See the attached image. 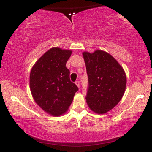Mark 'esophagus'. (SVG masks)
<instances>
[{"label": "esophagus", "mask_w": 152, "mask_h": 152, "mask_svg": "<svg viewBox=\"0 0 152 152\" xmlns=\"http://www.w3.org/2000/svg\"><path fill=\"white\" fill-rule=\"evenodd\" d=\"M75 84L77 85V86L79 88H80V81H78V80H77L76 82H75Z\"/></svg>", "instance_id": "1"}]
</instances>
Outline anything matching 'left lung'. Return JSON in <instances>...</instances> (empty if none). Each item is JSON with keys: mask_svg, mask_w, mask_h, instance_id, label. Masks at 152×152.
I'll return each instance as SVG.
<instances>
[{"mask_svg": "<svg viewBox=\"0 0 152 152\" xmlns=\"http://www.w3.org/2000/svg\"><path fill=\"white\" fill-rule=\"evenodd\" d=\"M83 57L88 82L86 102L95 113H107L123 96L126 84L125 72L118 62L104 51L84 52Z\"/></svg>", "mask_w": 152, "mask_h": 152, "instance_id": "8db88e82", "label": "left lung"}]
</instances>
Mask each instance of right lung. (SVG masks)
I'll use <instances>...</instances> for the list:
<instances>
[{
	"label": "right lung",
	"instance_id": "1",
	"mask_svg": "<svg viewBox=\"0 0 152 152\" xmlns=\"http://www.w3.org/2000/svg\"><path fill=\"white\" fill-rule=\"evenodd\" d=\"M72 51L53 48L36 62L31 70L30 87L36 103L47 113L59 116L72 103L78 87L70 80L66 62Z\"/></svg>",
	"mask_w": 152,
	"mask_h": 152
}]
</instances>
